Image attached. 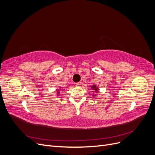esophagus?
I'll return each instance as SVG.
<instances>
[{"label":"esophagus","mask_w":155,"mask_h":155,"mask_svg":"<svg viewBox=\"0 0 155 155\" xmlns=\"http://www.w3.org/2000/svg\"><path fill=\"white\" fill-rule=\"evenodd\" d=\"M74 85L76 87H79L81 85V83H74Z\"/></svg>","instance_id":"obj_1"}]
</instances>
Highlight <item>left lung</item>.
<instances>
[{
    "mask_svg": "<svg viewBox=\"0 0 155 155\" xmlns=\"http://www.w3.org/2000/svg\"><path fill=\"white\" fill-rule=\"evenodd\" d=\"M91 88L92 90V96H95L96 95V93L100 90L99 87H98L96 85H93L91 86Z\"/></svg>",
    "mask_w": 155,
    "mask_h": 155,
    "instance_id": "obj_1",
    "label": "left lung"
}]
</instances>
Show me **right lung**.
I'll list each match as a JSON object with an SVG mask.
<instances>
[{
	"mask_svg": "<svg viewBox=\"0 0 155 155\" xmlns=\"http://www.w3.org/2000/svg\"><path fill=\"white\" fill-rule=\"evenodd\" d=\"M62 90H63V88H61V87H59V88L56 89L55 92H56V94H58V96H59L60 95V91H62Z\"/></svg>",
	"mask_w": 155,
	"mask_h": 155,
	"instance_id": "1",
	"label": "right lung"
}]
</instances>
